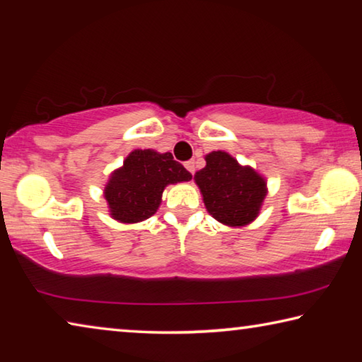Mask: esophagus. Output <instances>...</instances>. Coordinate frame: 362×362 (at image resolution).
I'll list each match as a JSON object with an SVG mask.
<instances>
[{
	"mask_svg": "<svg viewBox=\"0 0 362 362\" xmlns=\"http://www.w3.org/2000/svg\"><path fill=\"white\" fill-rule=\"evenodd\" d=\"M185 168L189 174H194V161H187Z\"/></svg>",
	"mask_w": 362,
	"mask_h": 362,
	"instance_id": "34e87169",
	"label": "esophagus"
}]
</instances>
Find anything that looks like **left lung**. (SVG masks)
Segmentation results:
<instances>
[{"instance_id": "8db88e82", "label": "left lung", "mask_w": 362, "mask_h": 362, "mask_svg": "<svg viewBox=\"0 0 362 362\" xmlns=\"http://www.w3.org/2000/svg\"><path fill=\"white\" fill-rule=\"evenodd\" d=\"M194 182L207 212L228 226L255 220L267 196V182L260 174L220 150L206 155V168L194 174Z\"/></svg>"}]
</instances>
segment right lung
Instances as JSON below:
<instances>
[{
    "label": "right lung",
    "instance_id": "obj_1",
    "mask_svg": "<svg viewBox=\"0 0 362 362\" xmlns=\"http://www.w3.org/2000/svg\"><path fill=\"white\" fill-rule=\"evenodd\" d=\"M192 174L174 161L170 153L134 150L124 164L110 175L103 189L110 216L121 223H137L150 218L161 204L169 183L188 182Z\"/></svg>",
    "mask_w": 362,
    "mask_h": 362
}]
</instances>
